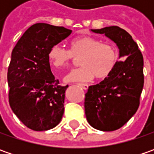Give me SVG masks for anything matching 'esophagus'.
Returning <instances> with one entry per match:
<instances>
[{
  "instance_id": "esophagus-1",
  "label": "esophagus",
  "mask_w": 154,
  "mask_h": 154,
  "mask_svg": "<svg viewBox=\"0 0 154 154\" xmlns=\"http://www.w3.org/2000/svg\"><path fill=\"white\" fill-rule=\"evenodd\" d=\"M78 86H80L82 89H84V90H87L88 89V85H86V84H82V83H79L78 84Z\"/></svg>"
}]
</instances>
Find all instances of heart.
<instances>
[{"label":"heart","mask_w":154,"mask_h":154,"mask_svg":"<svg viewBox=\"0 0 154 154\" xmlns=\"http://www.w3.org/2000/svg\"><path fill=\"white\" fill-rule=\"evenodd\" d=\"M69 49L55 45L48 52V61L56 69L68 68L74 58H80V68L67 75L66 81H86L95 77L104 80L114 73L119 62V54L115 45L102 43L100 39L84 36L72 39Z\"/></svg>","instance_id":"heart-1"}]
</instances>
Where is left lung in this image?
Here are the masks:
<instances>
[{"mask_svg": "<svg viewBox=\"0 0 154 154\" xmlns=\"http://www.w3.org/2000/svg\"><path fill=\"white\" fill-rule=\"evenodd\" d=\"M92 32L104 34L116 43L121 61L110 77L88 87L85 113L92 128L114 131L122 127L139 108L144 85L143 56L130 34L120 27H104Z\"/></svg>", "mask_w": 154, "mask_h": 154, "instance_id": "8db88e82", "label": "left lung"}]
</instances>
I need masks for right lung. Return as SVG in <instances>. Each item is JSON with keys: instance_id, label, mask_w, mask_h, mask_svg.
<instances>
[{"instance_id": "right-lung-1", "label": "right lung", "mask_w": 154, "mask_h": 154, "mask_svg": "<svg viewBox=\"0 0 154 154\" xmlns=\"http://www.w3.org/2000/svg\"><path fill=\"white\" fill-rule=\"evenodd\" d=\"M71 32L65 27L37 23L27 29L12 51L8 70L9 104L32 130H49L62 120L68 86H60L55 79L48 52Z\"/></svg>"}]
</instances>
